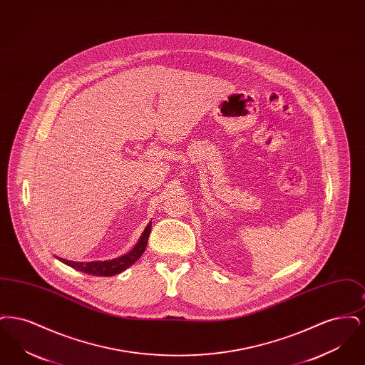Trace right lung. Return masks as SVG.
<instances>
[{"label":"right lung","mask_w":365,"mask_h":365,"mask_svg":"<svg viewBox=\"0 0 365 365\" xmlns=\"http://www.w3.org/2000/svg\"><path fill=\"white\" fill-rule=\"evenodd\" d=\"M152 230V222H149V225L143 230L138 242L135 243V246L125 255H123L120 257L112 259V260L105 261H88V262H79V261H70L61 257H57V260L64 262L66 265H70L71 268L81 271L87 275H94V277H113L123 272L124 269H127L128 267H131L135 261L138 260L142 256V253L146 249L148 240H149V234Z\"/></svg>","instance_id":"obj_1"}]
</instances>
